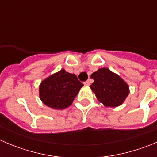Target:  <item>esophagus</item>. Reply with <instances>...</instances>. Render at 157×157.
<instances>
[{"instance_id": "esophagus-1", "label": "esophagus", "mask_w": 157, "mask_h": 157, "mask_svg": "<svg viewBox=\"0 0 157 157\" xmlns=\"http://www.w3.org/2000/svg\"><path fill=\"white\" fill-rule=\"evenodd\" d=\"M84 85L86 86H89V85H90V82L89 81V80H88V81H86V82H84Z\"/></svg>"}]
</instances>
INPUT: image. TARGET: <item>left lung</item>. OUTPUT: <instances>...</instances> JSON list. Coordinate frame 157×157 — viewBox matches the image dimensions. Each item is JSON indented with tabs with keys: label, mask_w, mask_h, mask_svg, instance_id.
I'll use <instances>...</instances> for the list:
<instances>
[{
	"label": "left lung",
	"mask_w": 157,
	"mask_h": 157,
	"mask_svg": "<svg viewBox=\"0 0 157 157\" xmlns=\"http://www.w3.org/2000/svg\"><path fill=\"white\" fill-rule=\"evenodd\" d=\"M94 82L90 86L97 99L106 107L122 105L129 93V86L117 74L102 68L91 75Z\"/></svg>",
	"instance_id": "8db88e82"
}]
</instances>
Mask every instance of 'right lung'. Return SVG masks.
Listing matches in <instances>:
<instances>
[{"instance_id": "add662e5", "label": "right lung", "mask_w": 157, "mask_h": 157, "mask_svg": "<svg viewBox=\"0 0 157 157\" xmlns=\"http://www.w3.org/2000/svg\"><path fill=\"white\" fill-rule=\"evenodd\" d=\"M82 86L75 75L62 69L41 82L39 96L47 106L54 109H63L72 104Z\"/></svg>"}]
</instances>
